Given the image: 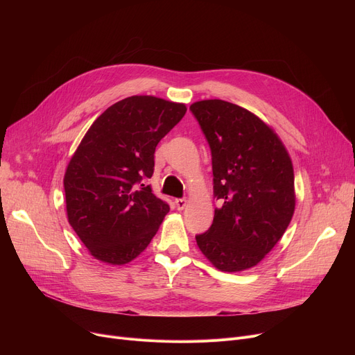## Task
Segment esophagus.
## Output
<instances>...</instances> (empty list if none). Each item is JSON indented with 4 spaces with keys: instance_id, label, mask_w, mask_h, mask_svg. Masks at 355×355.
Masks as SVG:
<instances>
[{
    "instance_id": "obj_1",
    "label": "esophagus",
    "mask_w": 355,
    "mask_h": 355,
    "mask_svg": "<svg viewBox=\"0 0 355 355\" xmlns=\"http://www.w3.org/2000/svg\"><path fill=\"white\" fill-rule=\"evenodd\" d=\"M175 207L178 210H184L185 207H187V200H185V198H177L175 200Z\"/></svg>"
}]
</instances>
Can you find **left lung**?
I'll list each match as a JSON object with an SVG mask.
<instances>
[{
    "label": "left lung",
    "mask_w": 355,
    "mask_h": 355,
    "mask_svg": "<svg viewBox=\"0 0 355 355\" xmlns=\"http://www.w3.org/2000/svg\"><path fill=\"white\" fill-rule=\"evenodd\" d=\"M213 159L211 227L197 246L221 272H241L262 262L286 232L296 194L291 155L275 129L253 112L221 99L190 106Z\"/></svg>",
    "instance_id": "left-lung-1"
}]
</instances>
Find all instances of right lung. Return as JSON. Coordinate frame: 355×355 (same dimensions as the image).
Returning a JSON list of instances; mask_svg holds the SVG:
<instances>
[{"label": "right lung", "instance_id": "obj_1", "mask_svg": "<svg viewBox=\"0 0 355 355\" xmlns=\"http://www.w3.org/2000/svg\"><path fill=\"white\" fill-rule=\"evenodd\" d=\"M185 112V103L129 96L90 125L71 155L63 178L67 220L99 262H132L170 211L141 181L153 177L155 146Z\"/></svg>", "mask_w": 355, "mask_h": 355}]
</instances>
